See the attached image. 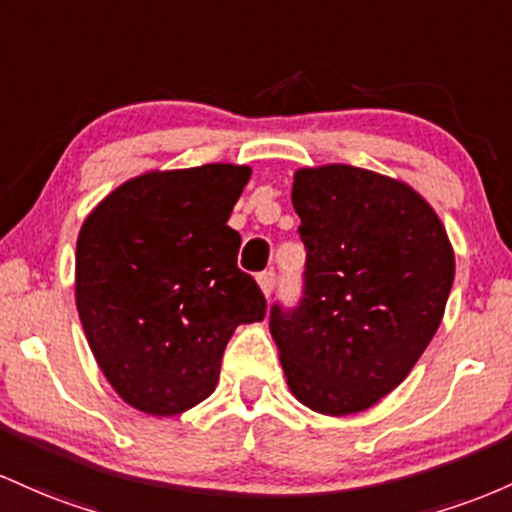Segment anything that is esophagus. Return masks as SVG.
Instances as JSON below:
<instances>
[{"label":"esophagus","instance_id":"1","mask_svg":"<svg viewBox=\"0 0 512 512\" xmlns=\"http://www.w3.org/2000/svg\"><path fill=\"white\" fill-rule=\"evenodd\" d=\"M275 273L273 271H266V273H261L258 275V287H261V292L266 297H271L273 295V290H275Z\"/></svg>","mask_w":512,"mask_h":512}]
</instances>
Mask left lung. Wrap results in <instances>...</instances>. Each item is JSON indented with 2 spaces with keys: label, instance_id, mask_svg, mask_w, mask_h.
<instances>
[{
  "label": "left lung",
  "instance_id": "left-lung-1",
  "mask_svg": "<svg viewBox=\"0 0 512 512\" xmlns=\"http://www.w3.org/2000/svg\"><path fill=\"white\" fill-rule=\"evenodd\" d=\"M292 205L304 292L295 309H271L287 387L324 416L365 411L406 380L438 331L455 251L423 195L358 166L295 171Z\"/></svg>",
  "mask_w": 512,
  "mask_h": 512
}]
</instances>
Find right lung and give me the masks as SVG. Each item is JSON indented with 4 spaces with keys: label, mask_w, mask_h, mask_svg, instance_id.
Here are the masks:
<instances>
[{
    "label": "right lung",
    "mask_w": 512,
    "mask_h": 512,
    "mask_svg": "<svg viewBox=\"0 0 512 512\" xmlns=\"http://www.w3.org/2000/svg\"><path fill=\"white\" fill-rule=\"evenodd\" d=\"M249 179L237 164L149 171L108 193L79 229V319L132 409L176 416L208 399L234 329L266 317L227 225Z\"/></svg>",
    "instance_id": "obj_1"
}]
</instances>
